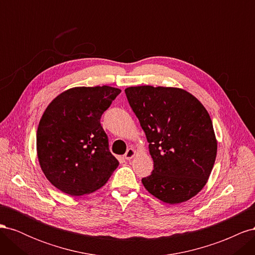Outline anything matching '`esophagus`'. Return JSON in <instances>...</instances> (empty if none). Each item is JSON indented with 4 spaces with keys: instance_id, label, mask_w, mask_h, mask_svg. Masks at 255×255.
I'll use <instances>...</instances> for the list:
<instances>
[{
    "instance_id": "obj_1",
    "label": "esophagus",
    "mask_w": 255,
    "mask_h": 255,
    "mask_svg": "<svg viewBox=\"0 0 255 255\" xmlns=\"http://www.w3.org/2000/svg\"><path fill=\"white\" fill-rule=\"evenodd\" d=\"M134 155H135V150L132 149V148H129V149L127 151V153L125 154V157H126V159L129 160V159H132V158L134 157Z\"/></svg>"
}]
</instances>
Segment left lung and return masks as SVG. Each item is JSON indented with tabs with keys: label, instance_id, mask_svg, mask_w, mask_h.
I'll return each mask as SVG.
<instances>
[{
	"label": "left lung",
	"instance_id": "obj_1",
	"mask_svg": "<svg viewBox=\"0 0 255 255\" xmlns=\"http://www.w3.org/2000/svg\"><path fill=\"white\" fill-rule=\"evenodd\" d=\"M125 91L154 163L152 173L142 177L143 186L163 202L187 201L204 187L217 154L210 115L180 88L137 86Z\"/></svg>",
	"mask_w": 255,
	"mask_h": 255
}]
</instances>
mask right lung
Returning <instances> with one entry per match:
<instances>
[{
	"mask_svg": "<svg viewBox=\"0 0 255 255\" xmlns=\"http://www.w3.org/2000/svg\"><path fill=\"white\" fill-rule=\"evenodd\" d=\"M120 92L110 86L71 88L43 113L38 159L47 179L65 194L78 197L99 189L118 167L100 120Z\"/></svg>",
	"mask_w": 255,
	"mask_h": 255,
	"instance_id": "right-lung-1",
	"label": "right lung"
}]
</instances>
